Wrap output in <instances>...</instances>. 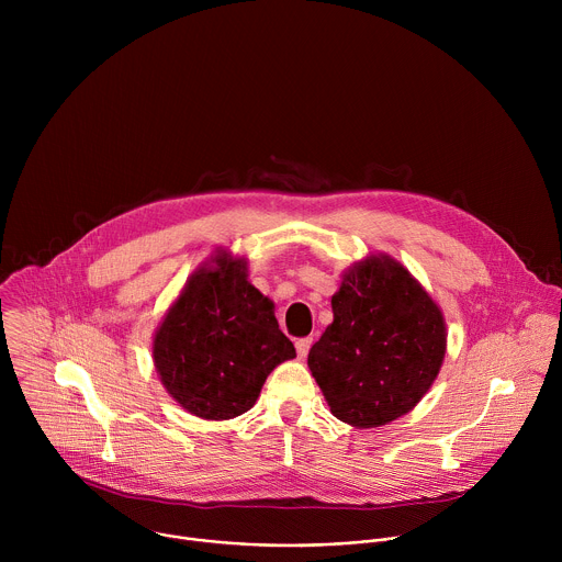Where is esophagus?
I'll return each mask as SVG.
<instances>
[{"instance_id": "esophagus-1", "label": "esophagus", "mask_w": 562, "mask_h": 562, "mask_svg": "<svg viewBox=\"0 0 562 562\" xmlns=\"http://www.w3.org/2000/svg\"><path fill=\"white\" fill-rule=\"evenodd\" d=\"M311 345H313V338H300V340H295V351H297V356H300V358H306Z\"/></svg>"}]
</instances>
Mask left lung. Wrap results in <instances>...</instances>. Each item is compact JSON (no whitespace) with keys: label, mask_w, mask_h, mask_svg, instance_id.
I'll use <instances>...</instances> for the list:
<instances>
[{"label":"left lung","mask_w":562,"mask_h":562,"mask_svg":"<svg viewBox=\"0 0 562 562\" xmlns=\"http://www.w3.org/2000/svg\"><path fill=\"white\" fill-rule=\"evenodd\" d=\"M331 308L334 323L308 351L331 414L369 429L412 412L447 349L438 304L403 265L373 256L345 273Z\"/></svg>","instance_id":"left-lung-1"}]
</instances>
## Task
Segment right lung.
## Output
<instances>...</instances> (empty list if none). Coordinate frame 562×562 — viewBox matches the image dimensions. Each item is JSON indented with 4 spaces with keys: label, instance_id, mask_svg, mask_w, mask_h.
I'll return each mask as SVG.
<instances>
[{
    "label": "right lung",
    "instance_id": "obj_1",
    "mask_svg": "<svg viewBox=\"0 0 562 562\" xmlns=\"http://www.w3.org/2000/svg\"><path fill=\"white\" fill-rule=\"evenodd\" d=\"M191 276L153 340L155 369L193 416L228 420L249 412L267 375L295 358L273 302L247 280V262L226 254Z\"/></svg>",
    "mask_w": 562,
    "mask_h": 562
}]
</instances>
